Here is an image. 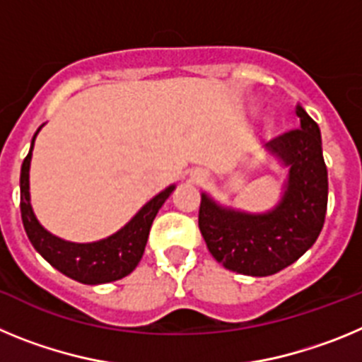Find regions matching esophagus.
Returning <instances> with one entry per match:
<instances>
[{
	"instance_id": "34e87169",
	"label": "esophagus",
	"mask_w": 362,
	"mask_h": 362,
	"mask_svg": "<svg viewBox=\"0 0 362 362\" xmlns=\"http://www.w3.org/2000/svg\"><path fill=\"white\" fill-rule=\"evenodd\" d=\"M203 179H204V177H203Z\"/></svg>"
}]
</instances>
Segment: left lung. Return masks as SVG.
<instances>
[{"mask_svg": "<svg viewBox=\"0 0 362 362\" xmlns=\"http://www.w3.org/2000/svg\"><path fill=\"white\" fill-rule=\"evenodd\" d=\"M297 130L267 143L270 158L288 172L283 194L267 212H246L201 194L199 230L226 270L267 277L296 263L317 241L328 203V172L321 130L300 105Z\"/></svg>", "mask_w": 362, "mask_h": 362, "instance_id": "left-lung-1", "label": "left lung"}]
</instances>
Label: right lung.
<instances>
[{"label": "right lung", "mask_w": 362, "mask_h": 362, "mask_svg": "<svg viewBox=\"0 0 362 362\" xmlns=\"http://www.w3.org/2000/svg\"><path fill=\"white\" fill-rule=\"evenodd\" d=\"M41 129H43V124L32 137L30 150L21 165V177H19L21 219H23L25 232H27L32 246L56 270L78 283L103 284L123 279L124 276L132 274L134 268L141 261L146 241H148L150 226L158 216L159 209L175 190V185L166 187L158 196H153L148 203L143 204L139 212L127 225L121 226L117 232L108 238L92 243H74L57 238L37 221L30 203L32 150H34V141Z\"/></svg>", "instance_id": "obj_1"}]
</instances>
